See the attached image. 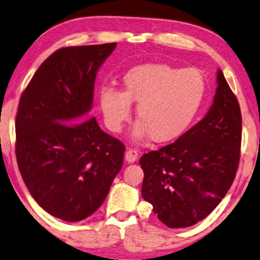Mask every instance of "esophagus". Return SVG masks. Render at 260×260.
<instances>
[{"instance_id": "34e87169", "label": "esophagus", "mask_w": 260, "mask_h": 260, "mask_svg": "<svg viewBox=\"0 0 260 260\" xmlns=\"http://www.w3.org/2000/svg\"><path fill=\"white\" fill-rule=\"evenodd\" d=\"M138 158V151L135 149H127L125 152V160L127 163H134Z\"/></svg>"}]
</instances>
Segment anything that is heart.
Segmentation results:
<instances>
[{
  "instance_id": "1",
  "label": "heart",
  "mask_w": 260,
  "mask_h": 260,
  "mask_svg": "<svg viewBox=\"0 0 260 260\" xmlns=\"http://www.w3.org/2000/svg\"><path fill=\"white\" fill-rule=\"evenodd\" d=\"M124 92L104 86L100 103L105 122L115 133L122 130L136 103L135 139L150 136L155 143L172 142L189 129L205 93V81L193 68L179 69L163 63H146L123 77Z\"/></svg>"
}]
</instances>
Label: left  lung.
Masks as SVG:
<instances>
[{
  "instance_id": "1",
  "label": "left lung",
  "mask_w": 260,
  "mask_h": 260,
  "mask_svg": "<svg viewBox=\"0 0 260 260\" xmlns=\"http://www.w3.org/2000/svg\"><path fill=\"white\" fill-rule=\"evenodd\" d=\"M217 83L213 104L201 122L174 143L139 159L144 171L142 197L168 228L192 226L204 219L235 180L242 114L221 70Z\"/></svg>"
}]
</instances>
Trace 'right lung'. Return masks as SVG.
<instances>
[{
	"instance_id": "1",
	"label": "right lung",
	"mask_w": 260,
	"mask_h": 260,
	"mask_svg": "<svg viewBox=\"0 0 260 260\" xmlns=\"http://www.w3.org/2000/svg\"><path fill=\"white\" fill-rule=\"evenodd\" d=\"M116 43L67 47L40 66L16 115V159L30 194L51 216L80 221L102 205L124 146L89 117L96 74Z\"/></svg>"
}]
</instances>
